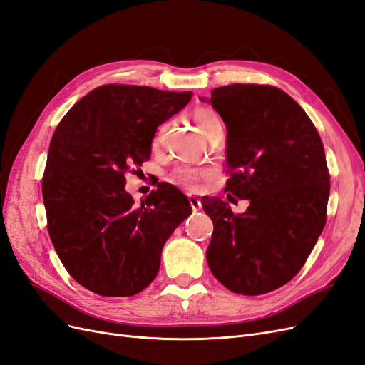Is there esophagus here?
Instances as JSON below:
<instances>
[{
  "label": "esophagus",
  "mask_w": 365,
  "mask_h": 365,
  "mask_svg": "<svg viewBox=\"0 0 365 365\" xmlns=\"http://www.w3.org/2000/svg\"><path fill=\"white\" fill-rule=\"evenodd\" d=\"M190 205H191L192 210H198L200 207H202V200L194 197V195H190Z\"/></svg>",
  "instance_id": "obj_1"
}]
</instances>
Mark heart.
Wrapping results in <instances>:
<instances>
[{"mask_svg":"<svg viewBox=\"0 0 365 365\" xmlns=\"http://www.w3.org/2000/svg\"><path fill=\"white\" fill-rule=\"evenodd\" d=\"M194 120L198 124L200 130H202L205 135H207L214 127L221 125L220 116L217 115L215 110L210 108H198L194 112ZM159 143V135L155 138V144ZM205 175V170L197 168L192 165H179L171 174V179L174 182H178L179 185L185 186L186 190L195 191L198 190L200 182H202V178Z\"/></svg>","mask_w":365,"mask_h":365,"instance_id":"heart-1","label":"heart"}]
</instances>
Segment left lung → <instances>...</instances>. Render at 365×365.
Here are the masks:
<instances>
[{"instance_id":"8db88e82","label":"left lung","mask_w":365,"mask_h":365,"mask_svg":"<svg viewBox=\"0 0 365 365\" xmlns=\"http://www.w3.org/2000/svg\"><path fill=\"white\" fill-rule=\"evenodd\" d=\"M207 101L227 127V198L250 203L237 215L220 197L202 198L214 222L207 265L227 289L259 296L300 272L324 229L323 143L307 112L274 86H221Z\"/></svg>"}]
</instances>
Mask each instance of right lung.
<instances>
[{
    "instance_id": "right-lung-1",
    "label": "right lung",
    "mask_w": 365,
    "mask_h": 365,
    "mask_svg": "<svg viewBox=\"0 0 365 365\" xmlns=\"http://www.w3.org/2000/svg\"><path fill=\"white\" fill-rule=\"evenodd\" d=\"M192 92L104 85L77 101L51 138L42 179L48 233L58 259L81 287L128 297L158 276L160 253L191 215L190 200L162 182L139 206L125 174L150 159L158 127Z\"/></svg>"
}]
</instances>
